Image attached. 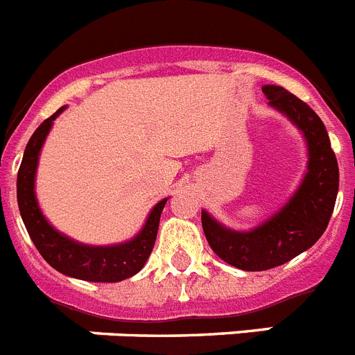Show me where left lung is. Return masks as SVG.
Returning <instances> with one entry per match:
<instances>
[{
	"instance_id": "8db88e82",
	"label": "left lung",
	"mask_w": 355,
	"mask_h": 355,
	"mask_svg": "<svg viewBox=\"0 0 355 355\" xmlns=\"http://www.w3.org/2000/svg\"><path fill=\"white\" fill-rule=\"evenodd\" d=\"M271 107L284 112L304 132L309 166L289 203L252 232L225 229L205 211L202 227L218 257L239 270L263 271L288 263L318 241L334 211L340 169L325 125L309 105L279 85H264Z\"/></svg>"
}]
</instances>
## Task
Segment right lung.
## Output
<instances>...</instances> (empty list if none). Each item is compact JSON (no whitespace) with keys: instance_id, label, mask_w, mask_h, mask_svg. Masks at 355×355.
I'll return each mask as SVG.
<instances>
[{"instance_id":"right-lung-1","label":"right lung","mask_w":355,"mask_h":355,"mask_svg":"<svg viewBox=\"0 0 355 355\" xmlns=\"http://www.w3.org/2000/svg\"><path fill=\"white\" fill-rule=\"evenodd\" d=\"M64 109L66 107H60L53 116L44 119L26 144L19 171H17V205H19L21 218L32 237L33 245L49 266L75 279L91 280V282H119L141 271L152 254L157 230H159L160 212L164 209L168 198L157 203L148 216L143 230L132 241L123 243V245L85 246L58 234L44 220L41 209L37 205L33 178H35L37 160H39L42 143L51 128L53 119Z\"/></svg>"}]
</instances>
